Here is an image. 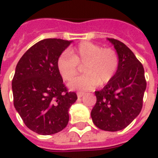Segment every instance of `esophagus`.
Here are the masks:
<instances>
[{
    "label": "esophagus",
    "instance_id": "1",
    "mask_svg": "<svg viewBox=\"0 0 158 158\" xmlns=\"http://www.w3.org/2000/svg\"><path fill=\"white\" fill-rule=\"evenodd\" d=\"M84 95H85V93H84V92H78V93H77V96H78L79 98H81V97H82Z\"/></svg>",
    "mask_w": 158,
    "mask_h": 158
}]
</instances>
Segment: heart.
Listing matches in <instances>:
<instances>
[{"mask_svg": "<svg viewBox=\"0 0 158 158\" xmlns=\"http://www.w3.org/2000/svg\"><path fill=\"white\" fill-rule=\"evenodd\" d=\"M78 66H84L85 75L69 83V89L90 90L112 80L118 67V57L113 49L102 48L91 42H81L69 50V53H62L56 61L57 71L65 81L72 80L78 74Z\"/></svg>", "mask_w": 158, "mask_h": 158, "instance_id": "b5f03b06", "label": "heart"}]
</instances>
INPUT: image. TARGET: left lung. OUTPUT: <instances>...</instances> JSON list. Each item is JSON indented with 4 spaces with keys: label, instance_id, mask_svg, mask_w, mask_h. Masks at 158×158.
Masks as SVG:
<instances>
[{
    "label": "left lung",
    "instance_id": "obj_1",
    "mask_svg": "<svg viewBox=\"0 0 158 158\" xmlns=\"http://www.w3.org/2000/svg\"><path fill=\"white\" fill-rule=\"evenodd\" d=\"M107 40L116 50L118 67L112 80L95 91L96 103L90 115L97 128L114 132L126 128L139 114L146 81L142 64L132 51L118 40Z\"/></svg>",
    "mask_w": 158,
    "mask_h": 158
}]
</instances>
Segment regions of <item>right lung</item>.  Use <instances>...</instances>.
<instances>
[{"mask_svg": "<svg viewBox=\"0 0 158 158\" xmlns=\"http://www.w3.org/2000/svg\"><path fill=\"white\" fill-rule=\"evenodd\" d=\"M73 41L45 39L23 55L12 82L13 104L25 125L39 135L60 132L69 120V107L78 99L69 92L56 61Z\"/></svg>", "mask_w": 158, "mask_h": 158, "instance_id": "right-lung-1", "label": "right lung"}]
</instances>
